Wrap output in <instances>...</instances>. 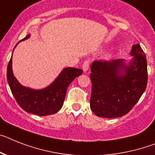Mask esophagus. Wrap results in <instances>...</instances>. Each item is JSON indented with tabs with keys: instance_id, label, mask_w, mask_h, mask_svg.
Wrapping results in <instances>:
<instances>
[{
	"instance_id": "obj_1",
	"label": "esophagus",
	"mask_w": 155,
	"mask_h": 155,
	"mask_svg": "<svg viewBox=\"0 0 155 155\" xmlns=\"http://www.w3.org/2000/svg\"><path fill=\"white\" fill-rule=\"evenodd\" d=\"M90 66V61L88 60H86L84 62V64H83V69H84V71H87L89 68Z\"/></svg>"
}]
</instances>
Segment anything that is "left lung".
<instances>
[{
	"instance_id": "left-lung-1",
	"label": "left lung",
	"mask_w": 155,
	"mask_h": 155,
	"mask_svg": "<svg viewBox=\"0 0 155 155\" xmlns=\"http://www.w3.org/2000/svg\"><path fill=\"white\" fill-rule=\"evenodd\" d=\"M131 53L133 59L129 65H125L122 59L94 61L92 63L90 105L97 117L114 118L125 115L146 90V55L140 44L132 45Z\"/></svg>"
}]
</instances>
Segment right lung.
I'll use <instances>...</instances> for the list:
<instances>
[{"mask_svg":"<svg viewBox=\"0 0 155 155\" xmlns=\"http://www.w3.org/2000/svg\"><path fill=\"white\" fill-rule=\"evenodd\" d=\"M29 37L28 35L22 41ZM12 60L11 58L8 64L7 80L12 93L23 110L38 116L50 115L58 113L63 106L68 86L75 77L83 73L82 69L66 68L49 87L43 90H33L19 84L12 72Z\"/></svg>","mask_w":155,"mask_h":155,"instance_id":"right-lung-1","label":"right lung"}]
</instances>
